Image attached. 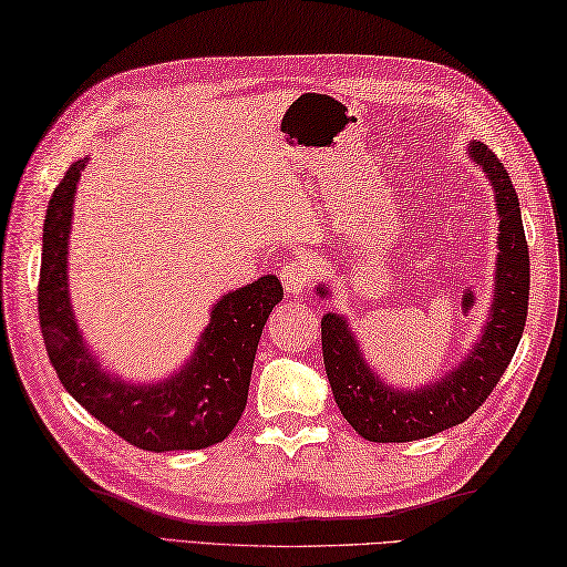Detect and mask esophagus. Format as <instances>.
Here are the masks:
<instances>
[{
    "mask_svg": "<svg viewBox=\"0 0 567 567\" xmlns=\"http://www.w3.org/2000/svg\"><path fill=\"white\" fill-rule=\"evenodd\" d=\"M281 284L286 288V293L291 296H301L306 293L308 284L313 279V269L311 264L303 261V259H296V261H288L286 266H281Z\"/></svg>",
    "mask_w": 567,
    "mask_h": 567,
    "instance_id": "1",
    "label": "esophagus"
}]
</instances>
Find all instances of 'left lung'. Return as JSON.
<instances>
[{
  "instance_id": "left-lung-1",
  "label": "left lung",
  "mask_w": 567,
  "mask_h": 567,
  "mask_svg": "<svg viewBox=\"0 0 567 567\" xmlns=\"http://www.w3.org/2000/svg\"><path fill=\"white\" fill-rule=\"evenodd\" d=\"M468 155L496 192L498 261L494 303L462 365L426 388L394 390L384 384L360 352L348 320L326 313L320 320L326 375L348 424L368 442H412L468 420L498 384L520 343L528 316L530 261L518 195L501 159L484 143H468ZM326 296L328 288L318 286Z\"/></svg>"
}]
</instances>
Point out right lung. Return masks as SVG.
<instances>
[{
  "instance_id": "obj_1",
  "label": "right lung",
  "mask_w": 567,
  "mask_h": 567,
  "mask_svg": "<svg viewBox=\"0 0 567 567\" xmlns=\"http://www.w3.org/2000/svg\"><path fill=\"white\" fill-rule=\"evenodd\" d=\"M85 163L89 157L66 169L44 219L39 323L53 370L81 408L145 452L205 450L227 440L247 408L256 346L284 298L281 281L266 274L221 296L192 358L167 380L131 384L111 378L83 343L69 301V234Z\"/></svg>"
}]
</instances>
